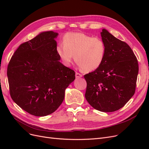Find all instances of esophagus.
<instances>
[{"instance_id":"obj_1","label":"esophagus","mask_w":149,"mask_h":149,"mask_svg":"<svg viewBox=\"0 0 149 149\" xmlns=\"http://www.w3.org/2000/svg\"><path fill=\"white\" fill-rule=\"evenodd\" d=\"M81 77H82V74H81L80 73H77V72H76V78H81Z\"/></svg>"}]
</instances>
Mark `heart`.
Returning a JSON list of instances; mask_svg holds the SVG:
<instances>
[{"mask_svg": "<svg viewBox=\"0 0 149 149\" xmlns=\"http://www.w3.org/2000/svg\"><path fill=\"white\" fill-rule=\"evenodd\" d=\"M56 52L63 64L69 66L74 61L84 71L97 70L104 60L106 46L98 37L83 33H68L63 37V44L59 43Z\"/></svg>", "mask_w": 149, "mask_h": 149, "instance_id": "b5f03b06", "label": "heart"}]
</instances>
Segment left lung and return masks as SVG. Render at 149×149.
Returning a JSON list of instances; mask_svg holds the SVG:
<instances>
[{
    "mask_svg": "<svg viewBox=\"0 0 149 149\" xmlns=\"http://www.w3.org/2000/svg\"><path fill=\"white\" fill-rule=\"evenodd\" d=\"M106 46L100 68L84 76L86 100L94 109L109 112L123 107L135 93L139 72L136 55L128 45L106 29L101 33Z\"/></svg>",
    "mask_w": 149,
    "mask_h": 149,
    "instance_id": "left-lung-1",
    "label": "left lung"
}]
</instances>
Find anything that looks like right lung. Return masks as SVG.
<instances>
[{
	"label": "right lung",
	"mask_w": 149,
	"mask_h": 149,
	"mask_svg": "<svg viewBox=\"0 0 149 149\" xmlns=\"http://www.w3.org/2000/svg\"><path fill=\"white\" fill-rule=\"evenodd\" d=\"M53 31L40 33L21 44L7 67L10 94L28 113L45 116L63 101L65 91L75 79L74 71L59 61Z\"/></svg>",
	"instance_id": "add662e5"
}]
</instances>
